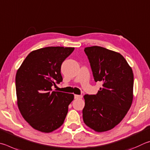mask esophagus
Here are the masks:
<instances>
[{
  "instance_id": "esophagus-1",
  "label": "esophagus",
  "mask_w": 150,
  "mask_h": 150,
  "mask_svg": "<svg viewBox=\"0 0 150 150\" xmlns=\"http://www.w3.org/2000/svg\"><path fill=\"white\" fill-rule=\"evenodd\" d=\"M74 98L78 99H82V96H80V95H74Z\"/></svg>"
}]
</instances>
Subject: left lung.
<instances>
[{"label":"left lung","mask_w":150,"mask_h":150,"mask_svg":"<svg viewBox=\"0 0 150 150\" xmlns=\"http://www.w3.org/2000/svg\"><path fill=\"white\" fill-rule=\"evenodd\" d=\"M96 82H102L96 95L83 96V120L98 132L112 129L122 121L133 100L132 68L119 52L102 47H86Z\"/></svg>","instance_id":"1"}]
</instances>
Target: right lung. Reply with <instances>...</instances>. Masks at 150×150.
<instances>
[{
	"label": "right lung",
	"instance_id": "add662e5",
	"mask_svg": "<svg viewBox=\"0 0 150 150\" xmlns=\"http://www.w3.org/2000/svg\"><path fill=\"white\" fill-rule=\"evenodd\" d=\"M74 47H47L31 51L18 68L16 90L18 109L31 127L49 133L61 127L68 113L72 93L52 91L62 81V62Z\"/></svg>",
	"mask_w": 150,
	"mask_h": 150
}]
</instances>
